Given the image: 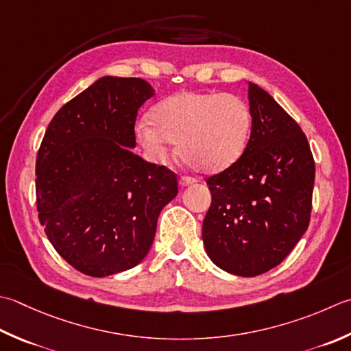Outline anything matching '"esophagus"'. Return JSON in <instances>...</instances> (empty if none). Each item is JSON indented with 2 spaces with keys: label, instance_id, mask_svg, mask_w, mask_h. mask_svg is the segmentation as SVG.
<instances>
[{
  "label": "esophagus",
  "instance_id": "esophagus-1",
  "mask_svg": "<svg viewBox=\"0 0 351 351\" xmlns=\"http://www.w3.org/2000/svg\"><path fill=\"white\" fill-rule=\"evenodd\" d=\"M196 181L193 180V178H190V176H181L180 178V185L181 187H189V185H191V184H195Z\"/></svg>",
  "mask_w": 351,
  "mask_h": 351
}]
</instances>
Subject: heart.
<instances>
[{"label":"heart","instance_id":"obj_1","mask_svg":"<svg viewBox=\"0 0 351 351\" xmlns=\"http://www.w3.org/2000/svg\"><path fill=\"white\" fill-rule=\"evenodd\" d=\"M143 149L162 160L170 143L193 169L217 173L243 156L251 136V112L232 94L184 91L156 103L149 119L135 125Z\"/></svg>","mask_w":351,"mask_h":351}]
</instances>
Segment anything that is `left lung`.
Segmentation results:
<instances>
[{
    "label": "left lung",
    "instance_id": "1",
    "mask_svg": "<svg viewBox=\"0 0 351 351\" xmlns=\"http://www.w3.org/2000/svg\"><path fill=\"white\" fill-rule=\"evenodd\" d=\"M251 136L243 156L211 176L202 240L211 262L239 277L280 265L308 226L315 162L303 130L248 82Z\"/></svg>",
    "mask_w": 351,
    "mask_h": 351
}]
</instances>
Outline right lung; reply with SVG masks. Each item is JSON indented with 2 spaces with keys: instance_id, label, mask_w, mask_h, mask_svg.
<instances>
[{
  "instance_id": "1",
  "label": "right lung",
  "mask_w": 351,
  "mask_h": 351,
  "mask_svg": "<svg viewBox=\"0 0 351 351\" xmlns=\"http://www.w3.org/2000/svg\"><path fill=\"white\" fill-rule=\"evenodd\" d=\"M155 95L140 77H105L62 106L36 158V205L54 250L91 277L147 256L176 175L135 155L138 109Z\"/></svg>"
}]
</instances>
